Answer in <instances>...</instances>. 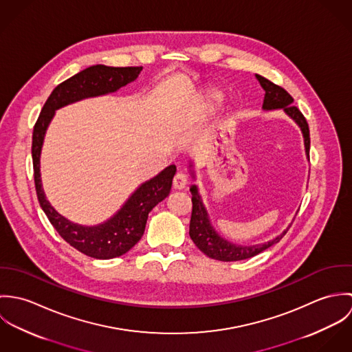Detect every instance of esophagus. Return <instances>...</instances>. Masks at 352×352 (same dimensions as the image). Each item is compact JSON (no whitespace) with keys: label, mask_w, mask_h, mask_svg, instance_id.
Wrapping results in <instances>:
<instances>
[{"label":"esophagus","mask_w":352,"mask_h":352,"mask_svg":"<svg viewBox=\"0 0 352 352\" xmlns=\"http://www.w3.org/2000/svg\"><path fill=\"white\" fill-rule=\"evenodd\" d=\"M172 186L175 190H183L186 186H187V177L184 173L182 172H177L173 177V182H172Z\"/></svg>","instance_id":"esophagus-1"}]
</instances>
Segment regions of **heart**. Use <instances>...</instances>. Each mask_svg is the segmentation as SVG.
<instances>
[{
    "mask_svg": "<svg viewBox=\"0 0 352 352\" xmlns=\"http://www.w3.org/2000/svg\"><path fill=\"white\" fill-rule=\"evenodd\" d=\"M208 99H210V101H212V102H218L219 99H221V95L217 91H211L208 94Z\"/></svg>",
    "mask_w": 352,
    "mask_h": 352,
    "instance_id": "heart-1",
    "label": "heart"
}]
</instances>
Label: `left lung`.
Listing matches in <instances>:
<instances>
[{
  "mask_svg": "<svg viewBox=\"0 0 352 352\" xmlns=\"http://www.w3.org/2000/svg\"><path fill=\"white\" fill-rule=\"evenodd\" d=\"M256 80L260 82L261 88L265 91L264 100H263V108L264 109H276L283 108L285 112L292 116L298 126L301 127L302 134L305 138V151L309 155L310 151V135H309V126L302 115L301 111L293 105L294 99L292 95L283 89L282 87L271 82L270 80L256 74ZM192 195V212H191V221H190V237L194 241V244L201 250L207 257L221 260V261H237V260H245L258 254L260 252L265 251L271 245L280 241V239L287 233L285 230L280 236H278L275 240H271L265 244L258 245H251V247H241L234 245L229 243L228 240H223L219 237L214 229L210 225L207 212L201 204V197L198 194V190L195 186L190 188Z\"/></svg>",
  "mask_w": 352,
  "mask_h": 352,
  "instance_id": "8db88e82",
  "label": "left lung"
}]
</instances>
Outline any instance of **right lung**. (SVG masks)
Masks as SVG:
<instances>
[{
	"label": "right lung",
	"instance_id": "add662e5",
	"mask_svg": "<svg viewBox=\"0 0 352 352\" xmlns=\"http://www.w3.org/2000/svg\"><path fill=\"white\" fill-rule=\"evenodd\" d=\"M142 66L111 67L96 65L87 67L76 76L60 82L45 102L32 133V162L34 180L38 201L46 212L51 225L58 234L74 247L77 251L95 258H112L130 251L144 236L146 221L151 208L164 201L172 187V179L176 172L175 165L166 166L161 173L144 183L119 212L105 223L85 228L72 223L59 215L46 199L41 182V151L46 129L54 116L55 109L81 100L85 98L115 92L119 88L134 81L141 73Z\"/></svg>",
	"mask_w": 352,
	"mask_h": 352
}]
</instances>
